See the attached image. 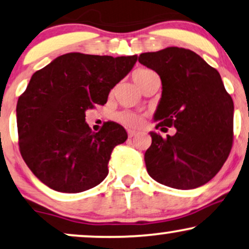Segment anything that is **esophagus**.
<instances>
[{"instance_id": "1", "label": "esophagus", "mask_w": 249, "mask_h": 249, "mask_svg": "<svg viewBox=\"0 0 249 249\" xmlns=\"http://www.w3.org/2000/svg\"><path fill=\"white\" fill-rule=\"evenodd\" d=\"M136 134H137L136 131H134V130H130V129H129V130H128V136L130 137V138H132V137H134V136H136Z\"/></svg>"}]
</instances>
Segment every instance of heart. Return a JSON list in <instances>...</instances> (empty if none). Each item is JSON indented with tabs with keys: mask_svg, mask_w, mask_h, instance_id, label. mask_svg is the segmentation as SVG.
Instances as JSON below:
<instances>
[{
	"mask_svg": "<svg viewBox=\"0 0 249 249\" xmlns=\"http://www.w3.org/2000/svg\"><path fill=\"white\" fill-rule=\"evenodd\" d=\"M153 73V71L148 69H140L135 71L134 74H132V77H134L135 83L140 87L142 83H143L144 80ZM117 120L120 122L121 124L125 125V127L135 128L137 127V125H140L141 124V115L132 111H122L117 114Z\"/></svg>",
	"mask_w": 249,
	"mask_h": 249,
	"instance_id": "1",
	"label": "heart"
}]
</instances>
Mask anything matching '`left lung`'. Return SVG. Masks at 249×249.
<instances>
[{"label":"left lung","instance_id":"8db88e82","mask_svg":"<svg viewBox=\"0 0 249 249\" xmlns=\"http://www.w3.org/2000/svg\"><path fill=\"white\" fill-rule=\"evenodd\" d=\"M138 61L159 74L162 83L156 128H176L166 138L150 132L152 144L144 156L148 175L179 190L208 183L227 161L233 142V101L221 75L184 48L141 53Z\"/></svg>","mask_w":249,"mask_h":249}]
</instances>
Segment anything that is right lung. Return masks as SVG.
<instances>
[{
  "label": "right lung",
  "mask_w": 249,
  "mask_h": 249,
  "mask_svg": "<svg viewBox=\"0 0 249 249\" xmlns=\"http://www.w3.org/2000/svg\"><path fill=\"white\" fill-rule=\"evenodd\" d=\"M136 61V54L70 53L32 75L17 103L19 148L42 183L54 191L77 193L105 179L113 148L128 135L113 121L93 132L86 111L104 105Z\"/></svg>",
  "instance_id": "1"
}]
</instances>
